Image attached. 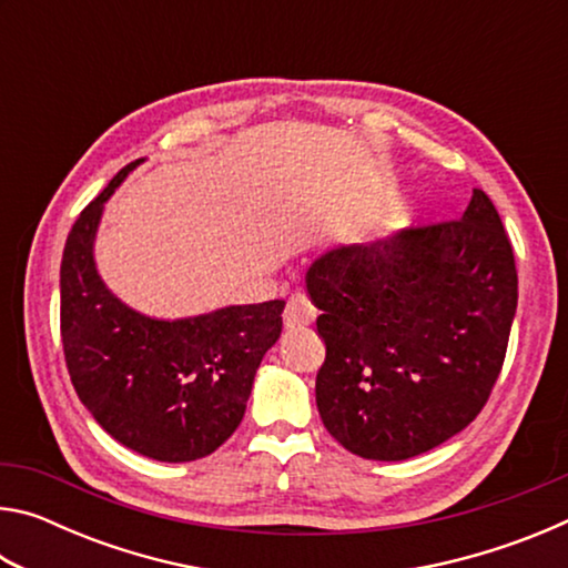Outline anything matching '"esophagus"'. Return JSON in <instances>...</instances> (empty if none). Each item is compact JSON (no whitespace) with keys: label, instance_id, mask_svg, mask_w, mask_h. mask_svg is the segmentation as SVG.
Instances as JSON below:
<instances>
[{"label":"esophagus","instance_id":"34e87169","mask_svg":"<svg viewBox=\"0 0 568 568\" xmlns=\"http://www.w3.org/2000/svg\"><path fill=\"white\" fill-rule=\"evenodd\" d=\"M313 318H315V307H313V303L307 301L305 295L295 293V295L291 297V301H287L285 313H283L285 328H287V331L307 328V325L313 323Z\"/></svg>","mask_w":568,"mask_h":568}]
</instances>
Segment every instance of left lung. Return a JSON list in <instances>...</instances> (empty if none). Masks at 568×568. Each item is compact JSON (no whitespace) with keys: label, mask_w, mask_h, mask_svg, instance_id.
<instances>
[{"label":"left lung","mask_w":568,"mask_h":568,"mask_svg":"<svg viewBox=\"0 0 568 568\" xmlns=\"http://www.w3.org/2000/svg\"><path fill=\"white\" fill-rule=\"evenodd\" d=\"M321 315L323 426L351 454L406 460L464 430L501 373L518 277L484 190L456 223L323 253L305 273Z\"/></svg>","instance_id":"1"}]
</instances>
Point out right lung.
Returning <instances> with one entry per match:
<instances>
[{
  "mask_svg": "<svg viewBox=\"0 0 568 568\" xmlns=\"http://www.w3.org/2000/svg\"><path fill=\"white\" fill-rule=\"evenodd\" d=\"M130 162L82 210L60 267L62 345L72 386L94 420L140 456L185 464L213 454L245 416L263 355L283 331L285 301L152 318L122 303L94 263L104 203Z\"/></svg>",
  "mask_w": 568,
  "mask_h": 568,
  "instance_id": "1",
  "label": "right lung"
}]
</instances>
